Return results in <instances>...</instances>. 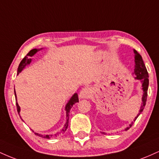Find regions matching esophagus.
<instances>
[{
	"instance_id": "1",
	"label": "esophagus",
	"mask_w": 159,
	"mask_h": 159,
	"mask_svg": "<svg viewBox=\"0 0 159 159\" xmlns=\"http://www.w3.org/2000/svg\"><path fill=\"white\" fill-rule=\"evenodd\" d=\"M91 96V90L88 87H84L81 90L79 93V98H87Z\"/></svg>"
}]
</instances>
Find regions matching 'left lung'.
<instances>
[{
  "label": "left lung",
  "instance_id": "obj_1",
  "mask_svg": "<svg viewBox=\"0 0 159 159\" xmlns=\"http://www.w3.org/2000/svg\"><path fill=\"white\" fill-rule=\"evenodd\" d=\"M134 51V74L136 76L134 78V79L139 80L141 82L142 85V90H143V96H142V102H141V106L140 107L139 113L137 115V116L134 118V120L129 124V126L125 128L124 130L127 131L132 127V125L134 123V122L135 121L138 116L141 114L142 111H143L144 107L146 105V102H147V90H148V86H149V75L147 72V68H146L145 64H144L143 59H142V57L140 55L139 53L137 51Z\"/></svg>",
  "mask_w": 159,
  "mask_h": 159
}]
</instances>
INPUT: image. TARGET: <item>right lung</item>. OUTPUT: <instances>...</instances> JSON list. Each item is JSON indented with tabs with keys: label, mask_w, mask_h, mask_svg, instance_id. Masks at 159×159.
Listing matches in <instances>:
<instances>
[{
	"label": "right lung",
	"mask_w": 159,
	"mask_h": 159,
	"mask_svg": "<svg viewBox=\"0 0 159 159\" xmlns=\"http://www.w3.org/2000/svg\"><path fill=\"white\" fill-rule=\"evenodd\" d=\"M42 49L43 48H34V49H32L31 51H30V52H29L28 54H27V55L23 58L22 61H21V63H19V67H18V70H17L18 75H19L20 72H21V71H22L23 69L27 66V65H29L30 63H31L32 59L30 57L34 56L36 52H38L40 50H42ZM15 96H16V107H17V111L20 116V111H21V108H20V106L17 102V97H16V90H15ZM78 101H79V100H78V94L76 93L72 95V97L69 98L68 102L66 103V106H65L66 114V123H65L64 126H63V129H61V132L57 133V134H54V136L59 135V134H63V133L66 131L67 128H68V123H69V112H70L71 108H72V107L73 106L74 104H75L76 102H78ZM20 117H21V116H20ZM33 132H34V131H33ZM34 134H36V135L41 137V138H48V139H50L51 138H52V137L54 136L53 134H39V133H36V132H34Z\"/></svg>",
	"instance_id": "right-lung-1"
}]
</instances>
